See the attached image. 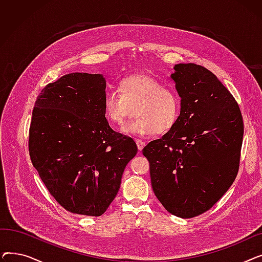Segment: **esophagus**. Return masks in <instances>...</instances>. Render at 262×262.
Returning <instances> with one entry per match:
<instances>
[{
	"label": "esophagus",
	"mask_w": 262,
	"mask_h": 262,
	"mask_svg": "<svg viewBox=\"0 0 262 262\" xmlns=\"http://www.w3.org/2000/svg\"><path fill=\"white\" fill-rule=\"evenodd\" d=\"M136 143H137V147H138L139 150H142L143 147H144V145H145V142L142 141V140H139V139L136 140Z\"/></svg>",
	"instance_id": "esophagus-1"
}]
</instances>
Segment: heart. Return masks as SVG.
I'll list each match as a JSON object with an SVG mask.
<instances>
[{"label": "heart", "instance_id": "1", "mask_svg": "<svg viewBox=\"0 0 262 262\" xmlns=\"http://www.w3.org/2000/svg\"><path fill=\"white\" fill-rule=\"evenodd\" d=\"M137 104L134 121L122 130L127 135L146 136L166 133L181 115L182 101L176 90L166 88L160 81L145 74H134L120 81V91L108 89L104 94L107 119L118 125L125 121L130 106Z\"/></svg>", "mask_w": 262, "mask_h": 262}]
</instances>
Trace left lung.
<instances>
[{
  "label": "left lung",
  "instance_id": "left-lung-1",
  "mask_svg": "<svg viewBox=\"0 0 262 262\" xmlns=\"http://www.w3.org/2000/svg\"><path fill=\"white\" fill-rule=\"evenodd\" d=\"M171 79L181 96L180 118L142 153L156 198L170 213L189 219L209 210L235 181L243 121L233 96L206 68L175 64Z\"/></svg>",
  "mask_w": 262,
  "mask_h": 262
}]
</instances>
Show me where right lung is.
Wrapping results in <instances>:
<instances>
[{"instance_id":"1","label":"right lung","mask_w":262,"mask_h":262,"mask_svg":"<svg viewBox=\"0 0 262 262\" xmlns=\"http://www.w3.org/2000/svg\"><path fill=\"white\" fill-rule=\"evenodd\" d=\"M103 74L70 73L38 95L29 149L50 193L68 211L102 215L115 200L138 148L109 126Z\"/></svg>"}]
</instances>
